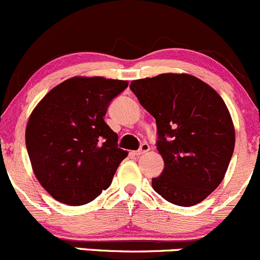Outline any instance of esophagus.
<instances>
[{
  "instance_id": "obj_1",
  "label": "esophagus",
  "mask_w": 260,
  "mask_h": 260,
  "mask_svg": "<svg viewBox=\"0 0 260 260\" xmlns=\"http://www.w3.org/2000/svg\"><path fill=\"white\" fill-rule=\"evenodd\" d=\"M150 150V146H149V144H146V143H143L140 145V148H139V150H136V151H134V154L135 155H143V154H145V152H148Z\"/></svg>"
}]
</instances>
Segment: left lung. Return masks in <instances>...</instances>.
<instances>
[{
	"label": "left lung",
	"instance_id": "left-lung-1",
	"mask_svg": "<svg viewBox=\"0 0 260 260\" xmlns=\"http://www.w3.org/2000/svg\"><path fill=\"white\" fill-rule=\"evenodd\" d=\"M130 89L156 120L165 167L152 188L179 207L203 202L221 183L234 151V125L223 99L188 74L135 80Z\"/></svg>",
	"mask_w": 260,
	"mask_h": 260
}]
</instances>
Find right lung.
Masks as SVG:
<instances>
[{
	"mask_svg": "<svg viewBox=\"0 0 260 260\" xmlns=\"http://www.w3.org/2000/svg\"><path fill=\"white\" fill-rule=\"evenodd\" d=\"M127 81L72 77L61 82L32 111L26 148L44 189L63 204L84 205L110 186L127 151L104 120Z\"/></svg>",
	"mask_w": 260,
	"mask_h": 260,
	"instance_id": "right-lung-1",
	"label": "right lung"
}]
</instances>
